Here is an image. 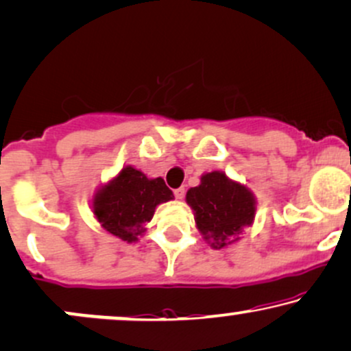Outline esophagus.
<instances>
[{
  "instance_id": "1",
  "label": "esophagus",
  "mask_w": 351,
  "mask_h": 351,
  "mask_svg": "<svg viewBox=\"0 0 351 351\" xmlns=\"http://www.w3.org/2000/svg\"><path fill=\"white\" fill-rule=\"evenodd\" d=\"M174 195H176V199L182 200L184 197H185V189H184V187H179V189H176V191H174Z\"/></svg>"
}]
</instances>
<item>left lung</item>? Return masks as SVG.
Listing matches in <instances>:
<instances>
[{
    "label": "left lung",
    "instance_id": "obj_1",
    "mask_svg": "<svg viewBox=\"0 0 351 351\" xmlns=\"http://www.w3.org/2000/svg\"><path fill=\"white\" fill-rule=\"evenodd\" d=\"M185 200L193 210L204 240L215 250L240 240L238 234L245 226L253 225L256 215L253 192L220 171L202 176L200 185L189 189Z\"/></svg>",
    "mask_w": 351,
    "mask_h": 351
}]
</instances>
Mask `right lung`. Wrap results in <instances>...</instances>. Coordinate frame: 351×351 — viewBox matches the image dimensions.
Wrapping results in <instances>:
<instances>
[{"label": "right lung", "instance_id": "right-lung-1", "mask_svg": "<svg viewBox=\"0 0 351 351\" xmlns=\"http://www.w3.org/2000/svg\"><path fill=\"white\" fill-rule=\"evenodd\" d=\"M172 199L174 193L162 177L149 179L133 166H125L95 192L92 212L106 233L134 243L146 232L156 207Z\"/></svg>", "mask_w": 351, "mask_h": 351}]
</instances>
